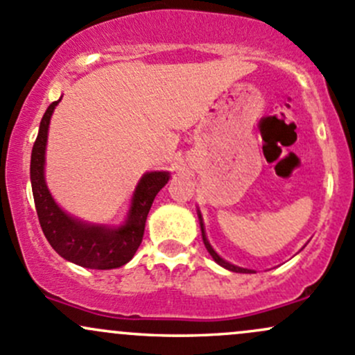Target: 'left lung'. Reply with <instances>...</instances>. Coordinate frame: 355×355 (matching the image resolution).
I'll use <instances>...</instances> for the list:
<instances>
[{"label":"left lung","mask_w":355,"mask_h":355,"mask_svg":"<svg viewBox=\"0 0 355 355\" xmlns=\"http://www.w3.org/2000/svg\"><path fill=\"white\" fill-rule=\"evenodd\" d=\"M197 216H199L200 231H202V241H204V245H206L207 252L211 253V257H212V259H214V262H216V263H219V266L225 267V268H227V270H231V272H240V274H252L253 270H250V268H243V267L233 266V263L226 262L225 259H221V257H219L218 253L214 252V248H212L211 243H209V240H207V236H206V231H204V221H202V216H200V211H197Z\"/></svg>","instance_id":"left-lung-1"}]
</instances>
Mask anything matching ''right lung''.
Masks as SVG:
<instances>
[{
    "label": "right lung",
    "mask_w": 355,
    "mask_h": 355,
    "mask_svg": "<svg viewBox=\"0 0 355 355\" xmlns=\"http://www.w3.org/2000/svg\"><path fill=\"white\" fill-rule=\"evenodd\" d=\"M59 102L61 98L47 107L40 121L39 134L33 143L32 159H30V182H32L33 200H35L40 227L52 248L62 259L76 266L96 268V270L122 267L132 259L136 250L139 248L149 209L156 193L170 180V173L148 171L141 177L130 199L128 218L121 226L92 225V223H85L69 216L52 199L46 184V175H44L51 117Z\"/></svg>",
    "instance_id": "obj_1"
}]
</instances>
